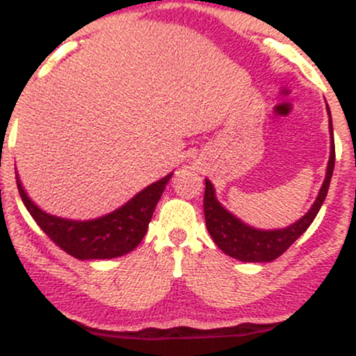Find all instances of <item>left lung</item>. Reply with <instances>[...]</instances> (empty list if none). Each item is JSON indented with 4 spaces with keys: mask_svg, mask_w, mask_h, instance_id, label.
Masks as SVG:
<instances>
[{
    "mask_svg": "<svg viewBox=\"0 0 356 356\" xmlns=\"http://www.w3.org/2000/svg\"><path fill=\"white\" fill-rule=\"evenodd\" d=\"M327 111L330 118V159L327 165V174H325V181L322 187H320L315 202L312 204L310 211L302 219L293 222L292 225L275 230H262L247 225L245 222H242L232 212L227 211L224 205L217 200L216 189H213L212 182L209 179H205V225H207V230L213 238V242L217 243V247L224 254L232 257V259L241 260V262H272L277 257L284 254L286 248L292 245L305 232L308 227L312 225L320 207L325 202V197L328 194L333 167H335V140H333L332 114H330L328 106Z\"/></svg>",
    "mask_w": 356,
    "mask_h": 356,
    "instance_id": "1",
    "label": "left lung"
}]
</instances>
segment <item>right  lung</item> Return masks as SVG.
Instances as JSON below:
<instances>
[{"label": "right lung", "instance_id": "add662e5", "mask_svg": "<svg viewBox=\"0 0 356 356\" xmlns=\"http://www.w3.org/2000/svg\"><path fill=\"white\" fill-rule=\"evenodd\" d=\"M170 177L172 172L161 181L152 182L122 207L91 220H71L51 216L29 199L18 174L16 184L24 207L56 245L79 260H104L129 254L139 245Z\"/></svg>", "mask_w": 356, "mask_h": 356}]
</instances>
